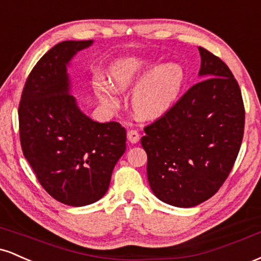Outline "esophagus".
Segmentation results:
<instances>
[{
  "mask_svg": "<svg viewBox=\"0 0 261 261\" xmlns=\"http://www.w3.org/2000/svg\"><path fill=\"white\" fill-rule=\"evenodd\" d=\"M127 139L131 143H137L140 140V134L137 130H128L127 131Z\"/></svg>",
  "mask_w": 261,
  "mask_h": 261,
  "instance_id": "esophagus-1",
  "label": "esophagus"
}]
</instances>
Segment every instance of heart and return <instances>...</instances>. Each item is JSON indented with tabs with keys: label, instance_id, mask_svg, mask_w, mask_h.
Listing matches in <instances>:
<instances>
[{
	"label": "heart",
	"instance_id": "b5f03b06",
	"mask_svg": "<svg viewBox=\"0 0 261 261\" xmlns=\"http://www.w3.org/2000/svg\"><path fill=\"white\" fill-rule=\"evenodd\" d=\"M146 65L141 60L125 59L115 62L110 68V80L118 91H128L137 87L134 93L135 112L143 118H154L169 109L174 103L184 82V72L178 65H164L146 74ZM98 92L110 99L108 87L100 86Z\"/></svg>",
	"mask_w": 261,
	"mask_h": 261
}]
</instances>
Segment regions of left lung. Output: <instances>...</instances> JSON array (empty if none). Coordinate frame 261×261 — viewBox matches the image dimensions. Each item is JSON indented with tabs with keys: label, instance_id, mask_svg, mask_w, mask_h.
Masks as SVG:
<instances>
[{
	"label": "left lung",
	"instance_id": "left-lung-1",
	"mask_svg": "<svg viewBox=\"0 0 261 261\" xmlns=\"http://www.w3.org/2000/svg\"><path fill=\"white\" fill-rule=\"evenodd\" d=\"M196 83L161 118L145 127L147 178L161 201L193 207L214 196L229 175L244 134V104L233 73L199 47Z\"/></svg>",
	"mask_w": 261,
	"mask_h": 261
}]
</instances>
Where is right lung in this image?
<instances>
[{"label": "right lung", "mask_w": 261, "mask_h": 261, "mask_svg": "<svg viewBox=\"0 0 261 261\" xmlns=\"http://www.w3.org/2000/svg\"><path fill=\"white\" fill-rule=\"evenodd\" d=\"M92 40H67L37 62L23 88L18 118L22 151L46 193L68 206H86L108 191L126 149L119 122H97L70 94L67 65Z\"/></svg>", "instance_id": "obj_1"}]
</instances>
